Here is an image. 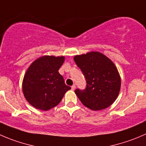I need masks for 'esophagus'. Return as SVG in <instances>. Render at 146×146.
<instances>
[{"label":"esophagus","instance_id":"esophagus-1","mask_svg":"<svg viewBox=\"0 0 146 146\" xmlns=\"http://www.w3.org/2000/svg\"><path fill=\"white\" fill-rule=\"evenodd\" d=\"M71 89L73 90H74L75 89H76V86H75V85H73V86H71Z\"/></svg>","mask_w":146,"mask_h":146}]
</instances>
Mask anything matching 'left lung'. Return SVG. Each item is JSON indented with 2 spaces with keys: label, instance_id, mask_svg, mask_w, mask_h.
Here are the masks:
<instances>
[{
  "label": "left lung",
  "instance_id": "8db88e82",
  "mask_svg": "<svg viewBox=\"0 0 146 146\" xmlns=\"http://www.w3.org/2000/svg\"><path fill=\"white\" fill-rule=\"evenodd\" d=\"M86 80L85 90L76 89L81 103L93 111H100L112 105L121 89V80L116 66L103 53L91 51L74 57Z\"/></svg>",
  "mask_w": 146,
  "mask_h": 146
}]
</instances>
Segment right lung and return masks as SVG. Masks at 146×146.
<instances>
[{
  "label": "right lung",
  "instance_id": "add662e5",
  "mask_svg": "<svg viewBox=\"0 0 146 146\" xmlns=\"http://www.w3.org/2000/svg\"><path fill=\"white\" fill-rule=\"evenodd\" d=\"M64 56H44L33 62L23 80V92L27 101L42 111L57 106L70 89L66 86L58 70Z\"/></svg>",
  "mask_w": 146,
  "mask_h": 146
}]
</instances>
